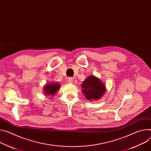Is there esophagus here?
I'll use <instances>...</instances> for the list:
<instances>
[{"label": "esophagus", "mask_w": 151, "mask_h": 151, "mask_svg": "<svg viewBox=\"0 0 151 151\" xmlns=\"http://www.w3.org/2000/svg\"><path fill=\"white\" fill-rule=\"evenodd\" d=\"M73 78H71V77H70V78H68V79H67V82L68 83H73Z\"/></svg>", "instance_id": "34e87169"}]
</instances>
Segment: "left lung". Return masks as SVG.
Returning <instances> with one entry per match:
<instances>
[{
  "label": "left lung",
  "mask_w": 151,
  "mask_h": 151,
  "mask_svg": "<svg viewBox=\"0 0 151 151\" xmlns=\"http://www.w3.org/2000/svg\"><path fill=\"white\" fill-rule=\"evenodd\" d=\"M81 87L85 97L90 101L101 99L106 90L105 84L98 78L93 75L88 76L83 81Z\"/></svg>",
  "instance_id": "left-lung-1"
}]
</instances>
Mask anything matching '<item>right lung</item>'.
<instances>
[{
	"instance_id": "right-lung-1",
	"label": "right lung",
	"mask_w": 151,
	"mask_h": 151,
	"mask_svg": "<svg viewBox=\"0 0 151 151\" xmlns=\"http://www.w3.org/2000/svg\"><path fill=\"white\" fill-rule=\"evenodd\" d=\"M60 88V85L58 83H51L47 84L45 86L44 92L46 95L53 96L57 93V91Z\"/></svg>"
}]
</instances>
